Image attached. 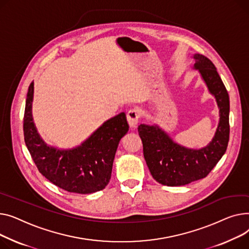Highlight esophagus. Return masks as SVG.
I'll list each match as a JSON object with an SVG mask.
<instances>
[{"label": "esophagus", "mask_w": 249, "mask_h": 249, "mask_svg": "<svg viewBox=\"0 0 249 249\" xmlns=\"http://www.w3.org/2000/svg\"><path fill=\"white\" fill-rule=\"evenodd\" d=\"M126 120H127V123L130 127H136L139 123V120H140L139 110L137 108H133V109L128 110V112L126 114Z\"/></svg>", "instance_id": "esophagus-1"}]
</instances>
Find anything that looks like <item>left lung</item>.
Returning a JSON list of instances; mask_svg holds the SVG:
<instances>
[{
  "label": "left lung",
  "mask_w": 249,
  "mask_h": 249,
  "mask_svg": "<svg viewBox=\"0 0 249 249\" xmlns=\"http://www.w3.org/2000/svg\"><path fill=\"white\" fill-rule=\"evenodd\" d=\"M197 70L219 108V123L212 141L201 149H190L175 142L157 124L139 125L145 163L160 184L176 187L205 178L225 154L229 141V95L216 67L207 57L192 56Z\"/></svg>",
  "instance_id": "left-lung-1"
}]
</instances>
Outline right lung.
Listing matches in <instances>:
<instances>
[{
    "label": "right lung",
    "mask_w": 249,
    "mask_h": 249,
    "mask_svg": "<svg viewBox=\"0 0 249 249\" xmlns=\"http://www.w3.org/2000/svg\"><path fill=\"white\" fill-rule=\"evenodd\" d=\"M34 82L29 86L24 113V138L39 172L65 191L91 194L105 189L111 177L114 156L121 139L127 133L125 113L102 124L72 149L49 145L38 133L32 115Z\"/></svg>",
    "instance_id": "1"
}]
</instances>
